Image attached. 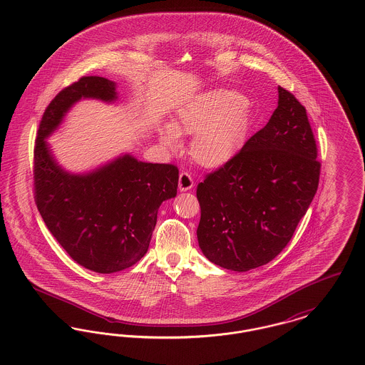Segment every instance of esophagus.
I'll return each mask as SVG.
<instances>
[{
    "label": "esophagus",
    "mask_w": 365,
    "mask_h": 365,
    "mask_svg": "<svg viewBox=\"0 0 365 365\" xmlns=\"http://www.w3.org/2000/svg\"><path fill=\"white\" fill-rule=\"evenodd\" d=\"M192 186H194V182H192V176H191L189 173H186V171H182L180 175H179V190H190Z\"/></svg>",
    "instance_id": "1"
}]
</instances>
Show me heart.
<instances>
[{
  "label": "heart",
  "instance_id": "1",
  "mask_svg": "<svg viewBox=\"0 0 365 365\" xmlns=\"http://www.w3.org/2000/svg\"><path fill=\"white\" fill-rule=\"evenodd\" d=\"M249 125V103L238 91L209 90L185 105L171 125L158 130L161 140L175 148L179 135H195L192 158L204 167L225 164L241 148Z\"/></svg>",
  "mask_w": 365,
  "mask_h": 365
}]
</instances>
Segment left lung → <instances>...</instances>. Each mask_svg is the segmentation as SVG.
I'll list each match as a JSON object with an SVG mask.
<instances>
[{"label": "left lung", "mask_w": 365, "mask_h": 365, "mask_svg": "<svg viewBox=\"0 0 365 365\" xmlns=\"http://www.w3.org/2000/svg\"><path fill=\"white\" fill-rule=\"evenodd\" d=\"M278 93L269 122L197 186L200 247L231 271L274 260L319 186L322 164L307 109L289 90L279 86Z\"/></svg>", "instance_id": "left-lung-1"}]
</instances>
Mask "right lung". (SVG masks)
Wrapping results in <instances>:
<instances>
[{"mask_svg":"<svg viewBox=\"0 0 365 365\" xmlns=\"http://www.w3.org/2000/svg\"><path fill=\"white\" fill-rule=\"evenodd\" d=\"M82 97L112 101L115 83L82 76L46 106L34 146L35 204L72 260L94 272L112 274L134 265L148 252L158 207L176 195L179 170L124 156L91 174L64 173L45 138Z\"/></svg>","mask_w":365,"mask_h":365,"instance_id":"add662e5","label":"right lung"}]
</instances>
